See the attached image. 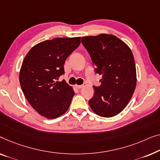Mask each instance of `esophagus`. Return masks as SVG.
<instances>
[{"label":"esophagus","instance_id":"34e87169","mask_svg":"<svg viewBox=\"0 0 160 160\" xmlns=\"http://www.w3.org/2000/svg\"><path fill=\"white\" fill-rule=\"evenodd\" d=\"M75 87H76V88L80 89V88H82V85H76Z\"/></svg>","mask_w":160,"mask_h":160}]
</instances>
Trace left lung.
I'll list each match as a JSON object with an SVG mask.
<instances>
[{"label":"left lung","mask_w":160,"mask_h":160,"mask_svg":"<svg viewBox=\"0 0 160 160\" xmlns=\"http://www.w3.org/2000/svg\"><path fill=\"white\" fill-rule=\"evenodd\" d=\"M81 42L102 75L100 86L88 101L91 109L103 118L115 116L130 102L136 85V69L129 47L116 36L101 34L82 37Z\"/></svg>","instance_id":"obj_1"}]
</instances>
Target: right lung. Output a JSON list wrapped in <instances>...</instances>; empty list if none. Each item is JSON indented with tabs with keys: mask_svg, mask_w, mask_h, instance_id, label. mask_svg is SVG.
I'll list each match as a JSON object with an SVG mask.
<instances>
[{
	"mask_svg": "<svg viewBox=\"0 0 160 160\" xmlns=\"http://www.w3.org/2000/svg\"><path fill=\"white\" fill-rule=\"evenodd\" d=\"M80 38H54L33 46L26 55L19 82L27 100L40 115L57 118L69 109L75 92L63 80L67 58L80 46Z\"/></svg>",
	"mask_w": 160,
	"mask_h": 160,
	"instance_id": "right-lung-1",
	"label": "right lung"
}]
</instances>
